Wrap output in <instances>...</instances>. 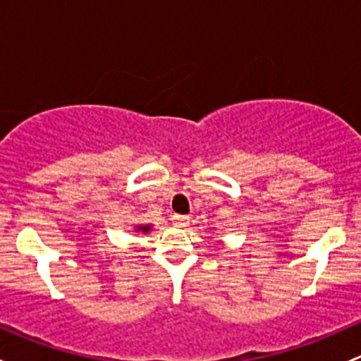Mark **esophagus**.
Returning a JSON list of instances; mask_svg holds the SVG:
<instances>
[{"label":"esophagus","instance_id":"1","mask_svg":"<svg viewBox=\"0 0 361 361\" xmlns=\"http://www.w3.org/2000/svg\"><path fill=\"white\" fill-rule=\"evenodd\" d=\"M173 224L176 225V227H187L188 221H190V216H187V214H173Z\"/></svg>","mask_w":361,"mask_h":361}]
</instances>
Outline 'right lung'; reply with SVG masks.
I'll return each mask as SVG.
<instances>
[{"mask_svg":"<svg viewBox=\"0 0 361 361\" xmlns=\"http://www.w3.org/2000/svg\"><path fill=\"white\" fill-rule=\"evenodd\" d=\"M140 231H143V232H148V231H150V227H148V225H147V227H140Z\"/></svg>","mask_w":361,"mask_h":361,"instance_id":"obj_1","label":"right lung"}]
</instances>
